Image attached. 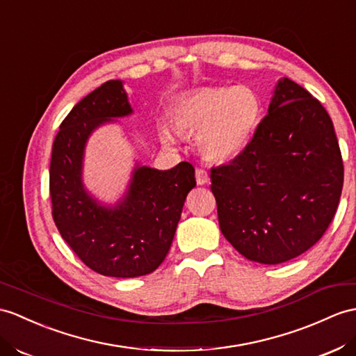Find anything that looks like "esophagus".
Listing matches in <instances>:
<instances>
[{"label": "esophagus", "instance_id": "esophagus-1", "mask_svg": "<svg viewBox=\"0 0 356 356\" xmlns=\"http://www.w3.org/2000/svg\"><path fill=\"white\" fill-rule=\"evenodd\" d=\"M208 179H210V178H208V172H207L205 169H202V168L196 169V183H197L199 186L207 184Z\"/></svg>", "mask_w": 356, "mask_h": 356}]
</instances>
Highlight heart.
Returning <instances> with one entry per match:
<instances>
[{
  "instance_id": "obj_1",
  "label": "heart",
  "mask_w": 356,
  "mask_h": 356,
  "mask_svg": "<svg viewBox=\"0 0 356 356\" xmlns=\"http://www.w3.org/2000/svg\"><path fill=\"white\" fill-rule=\"evenodd\" d=\"M259 99L249 88H207L181 99L172 110L179 133H199L207 159L223 161L246 148L259 120Z\"/></svg>"
}]
</instances>
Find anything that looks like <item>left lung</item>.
Here are the masks:
<instances>
[{
  "instance_id": "left-lung-1",
  "label": "left lung",
  "mask_w": 356,
  "mask_h": 356,
  "mask_svg": "<svg viewBox=\"0 0 356 356\" xmlns=\"http://www.w3.org/2000/svg\"><path fill=\"white\" fill-rule=\"evenodd\" d=\"M220 231L263 264L296 258L323 237L340 204L344 166L331 116L289 78L246 148L211 168Z\"/></svg>"
}]
</instances>
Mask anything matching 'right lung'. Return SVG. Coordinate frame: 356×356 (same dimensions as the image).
Wrapping results in <instances>:
<instances>
[{
	"mask_svg": "<svg viewBox=\"0 0 356 356\" xmlns=\"http://www.w3.org/2000/svg\"><path fill=\"white\" fill-rule=\"evenodd\" d=\"M131 107L122 83L111 80L84 97L60 124L49 164V195L56 227L92 270L115 278L154 272L166 258L181 211L196 186L195 169L183 161L169 170L138 168L124 202L99 207L81 184V159L89 134Z\"/></svg>",
	"mask_w": 356,
	"mask_h": 356,
	"instance_id": "right-lung-1",
	"label": "right lung"
}]
</instances>
